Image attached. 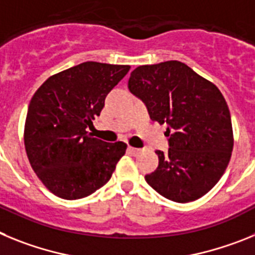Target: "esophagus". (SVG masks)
I'll return each instance as SVG.
<instances>
[{
    "label": "esophagus",
    "mask_w": 255,
    "mask_h": 255,
    "mask_svg": "<svg viewBox=\"0 0 255 255\" xmlns=\"http://www.w3.org/2000/svg\"><path fill=\"white\" fill-rule=\"evenodd\" d=\"M128 151H129L132 155H137V154H140L141 149H137V147H132V146H128Z\"/></svg>",
    "instance_id": "34e87169"
}]
</instances>
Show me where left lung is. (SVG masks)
Listing matches in <instances>:
<instances>
[{"label": "left lung", "instance_id": "left-lung-1", "mask_svg": "<svg viewBox=\"0 0 255 255\" xmlns=\"http://www.w3.org/2000/svg\"><path fill=\"white\" fill-rule=\"evenodd\" d=\"M128 88L150 118L167 125L169 150H156L158 168L146 174L156 192L189 203L212 190L229 165L234 147L231 115L221 91L177 60L141 65Z\"/></svg>", "mask_w": 255, "mask_h": 255}]
</instances>
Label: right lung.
<instances>
[{
	"instance_id": "obj_1",
	"label": "right lung",
	"mask_w": 255,
	"mask_h": 255,
	"mask_svg": "<svg viewBox=\"0 0 255 255\" xmlns=\"http://www.w3.org/2000/svg\"><path fill=\"white\" fill-rule=\"evenodd\" d=\"M129 68L86 61L50 77L33 95L25 151L35 174L59 198H86L103 187L126 154L125 142L95 138L87 127Z\"/></svg>"
}]
</instances>
